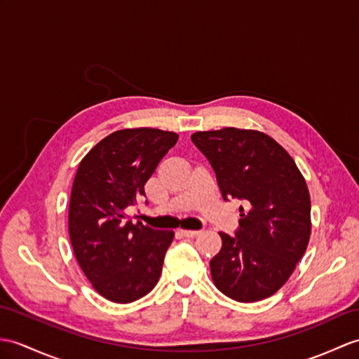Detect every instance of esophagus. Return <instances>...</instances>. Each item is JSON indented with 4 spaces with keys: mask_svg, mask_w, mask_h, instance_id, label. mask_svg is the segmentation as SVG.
Returning <instances> with one entry per match:
<instances>
[{
    "mask_svg": "<svg viewBox=\"0 0 359 359\" xmlns=\"http://www.w3.org/2000/svg\"><path fill=\"white\" fill-rule=\"evenodd\" d=\"M180 234H182L183 237H189V238H193V237H197V236L200 234V231H193V229H180Z\"/></svg>",
    "mask_w": 359,
    "mask_h": 359,
    "instance_id": "obj_1",
    "label": "esophagus"
}]
</instances>
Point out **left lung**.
<instances>
[{"mask_svg": "<svg viewBox=\"0 0 359 359\" xmlns=\"http://www.w3.org/2000/svg\"><path fill=\"white\" fill-rule=\"evenodd\" d=\"M194 145L210 161L222 197L238 198L234 236L220 232L210 266L215 287L240 303L273 295L302 260L311 237V196L292 157L255 130L197 131Z\"/></svg>", "mask_w": 359, "mask_h": 359, "instance_id": "obj_1", "label": "left lung"}]
</instances>
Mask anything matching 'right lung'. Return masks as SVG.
<instances>
[{"label": "right lung", "instance_id": "add662e5", "mask_svg": "<svg viewBox=\"0 0 359 359\" xmlns=\"http://www.w3.org/2000/svg\"><path fill=\"white\" fill-rule=\"evenodd\" d=\"M179 136L157 128L111 133L81 161L69 206L74 257L97 294L131 303L159 281L172 231L133 223L125 208L145 196V183Z\"/></svg>", "mask_w": 359, "mask_h": 359}]
</instances>
